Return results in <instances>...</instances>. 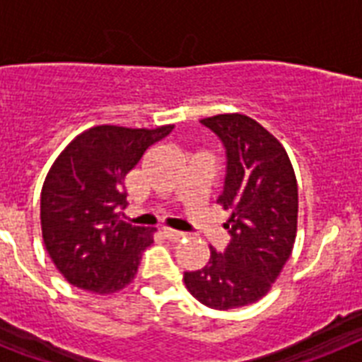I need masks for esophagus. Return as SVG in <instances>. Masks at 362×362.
Returning <instances> with one entry per match:
<instances>
[{
  "label": "esophagus",
  "mask_w": 362,
  "mask_h": 362,
  "mask_svg": "<svg viewBox=\"0 0 362 362\" xmlns=\"http://www.w3.org/2000/svg\"><path fill=\"white\" fill-rule=\"evenodd\" d=\"M162 233L165 235L167 239H169V241H180V239L186 235L184 232H176V230H171V228H163Z\"/></svg>",
  "instance_id": "34e87169"
}]
</instances>
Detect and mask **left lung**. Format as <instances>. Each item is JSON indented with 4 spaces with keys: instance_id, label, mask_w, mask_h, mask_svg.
I'll return each mask as SVG.
<instances>
[{
    "instance_id": "obj_1",
    "label": "left lung",
    "mask_w": 362,
    "mask_h": 362,
    "mask_svg": "<svg viewBox=\"0 0 362 362\" xmlns=\"http://www.w3.org/2000/svg\"><path fill=\"white\" fill-rule=\"evenodd\" d=\"M200 123L226 148V176L217 202L230 218L224 252L211 248L202 269L184 272L186 287L211 309H235L270 291L289 259L298 223V186L287 151L269 130L243 114Z\"/></svg>"
}]
</instances>
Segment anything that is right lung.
I'll return each mask as SVG.
<instances>
[{"instance_id":"add662e5","label":"right lung","mask_w":362,"mask_h":362,"mask_svg":"<svg viewBox=\"0 0 362 362\" xmlns=\"http://www.w3.org/2000/svg\"><path fill=\"white\" fill-rule=\"evenodd\" d=\"M173 124L124 129L101 124L73 139L54 160L40 197L42 238L69 284L97 294L121 291L134 279L153 230L119 221L127 204L123 180Z\"/></svg>"}]
</instances>
